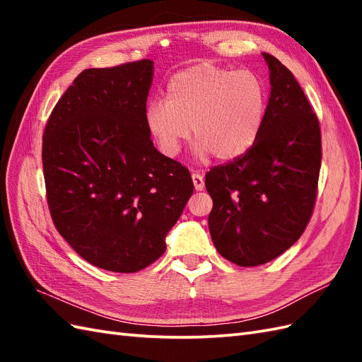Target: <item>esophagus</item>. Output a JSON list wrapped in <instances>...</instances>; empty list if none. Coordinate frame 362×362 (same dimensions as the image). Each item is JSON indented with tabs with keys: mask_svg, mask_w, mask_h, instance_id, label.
Here are the masks:
<instances>
[{
	"mask_svg": "<svg viewBox=\"0 0 362 362\" xmlns=\"http://www.w3.org/2000/svg\"><path fill=\"white\" fill-rule=\"evenodd\" d=\"M193 183H194V188L197 189V191H202L204 188H205V179H204V175L201 174V173H193Z\"/></svg>",
	"mask_w": 362,
	"mask_h": 362,
	"instance_id": "obj_1",
	"label": "esophagus"
}]
</instances>
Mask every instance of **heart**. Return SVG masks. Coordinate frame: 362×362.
Returning <instances> with one entry per match:
<instances>
[{"label":"heart","mask_w":362,"mask_h":362,"mask_svg":"<svg viewBox=\"0 0 362 362\" xmlns=\"http://www.w3.org/2000/svg\"><path fill=\"white\" fill-rule=\"evenodd\" d=\"M267 112L264 82L255 73L209 62L175 73L166 99L146 107L144 122L157 148L175 157L193 127L194 153L222 161L244 156L258 140Z\"/></svg>","instance_id":"heart-1"}]
</instances>
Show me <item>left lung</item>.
Returning <instances> with one entry per match:
<instances>
[{
    "label": "left lung",
    "instance_id": "1",
    "mask_svg": "<svg viewBox=\"0 0 362 362\" xmlns=\"http://www.w3.org/2000/svg\"><path fill=\"white\" fill-rule=\"evenodd\" d=\"M271 95L255 144L205 175L213 199L214 247L232 263L264 264L288 250L308 226L322 160L320 127L302 87L267 52Z\"/></svg>",
    "mask_w": 362,
    "mask_h": 362
}]
</instances>
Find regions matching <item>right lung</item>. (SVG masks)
I'll return each mask as SVG.
<instances>
[{
	"label": "right lung",
	"mask_w": 362,
	"mask_h": 362,
	"mask_svg": "<svg viewBox=\"0 0 362 362\" xmlns=\"http://www.w3.org/2000/svg\"><path fill=\"white\" fill-rule=\"evenodd\" d=\"M152 76L148 59L82 71L43 134L54 226L83 259L112 272H138L163 255L194 189L146 127Z\"/></svg>",
	"instance_id": "add662e5"
}]
</instances>
